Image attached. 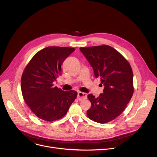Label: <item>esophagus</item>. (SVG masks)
Instances as JSON below:
<instances>
[{
	"instance_id": "obj_1",
	"label": "esophagus",
	"mask_w": 157,
	"mask_h": 157,
	"mask_svg": "<svg viewBox=\"0 0 157 157\" xmlns=\"http://www.w3.org/2000/svg\"><path fill=\"white\" fill-rule=\"evenodd\" d=\"M78 99L79 101H83L84 99H86V98H87V94L86 93H83V92H79L78 93Z\"/></svg>"
}]
</instances>
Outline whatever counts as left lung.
Returning a JSON list of instances; mask_svg holds the SVG:
<instances>
[{"label": "left lung", "instance_id": "1", "mask_svg": "<svg viewBox=\"0 0 157 157\" xmlns=\"http://www.w3.org/2000/svg\"><path fill=\"white\" fill-rule=\"evenodd\" d=\"M81 52L92 66L95 78L104 86L98 97L89 94L91 108L88 117L105 123L122 113L134 93L133 72L128 62L116 49L108 45L80 48ZM101 84V85H102Z\"/></svg>", "mask_w": 157, "mask_h": 157}]
</instances>
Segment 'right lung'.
Masks as SVG:
<instances>
[{"mask_svg":"<svg viewBox=\"0 0 157 157\" xmlns=\"http://www.w3.org/2000/svg\"><path fill=\"white\" fill-rule=\"evenodd\" d=\"M75 49L49 46L37 52L25 69L21 79L23 99L36 116L48 121L62 118L76 98L74 90L54 86L61 74V65Z\"/></svg>","mask_w":157,"mask_h":157,"instance_id":"1","label":"right lung"}]
</instances>
